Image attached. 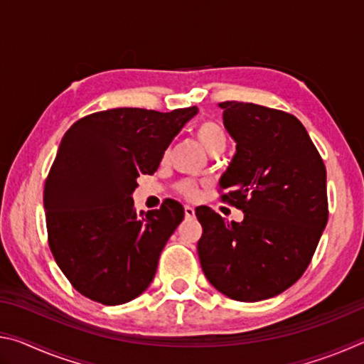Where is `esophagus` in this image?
Segmentation results:
<instances>
[{"mask_svg":"<svg viewBox=\"0 0 364 364\" xmlns=\"http://www.w3.org/2000/svg\"><path fill=\"white\" fill-rule=\"evenodd\" d=\"M184 215H186V218H194V217H196V210H194V207H191V205H184Z\"/></svg>","mask_w":364,"mask_h":364,"instance_id":"34e87169","label":"esophagus"}]
</instances>
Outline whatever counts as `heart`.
<instances>
[{"instance_id":"1","label":"heart","mask_w":364,"mask_h":364,"mask_svg":"<svg viewBox=\"0 0 364 364\" xmlns=\"http://www.w3.org/2000/svg\"><path fill=\"white\" fill-rule=\"evenodd\" d=\"M196 138L199 141V144L204 147L208 154L213 152H223L226 147V133L217 122H202L196 128ZM180 193L186 197H196L199 193V188L194 181H183L180 186Z\"/></svg>"}]
</instances>
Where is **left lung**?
Masks as SVG:
<instances>
[{"mask_svg":"<svg viewBox=\"0 0 364 364\" xmlns=\"http://www.w3.org/2000/svg\"><path fill=\"white\" fill-rule=\"evenodd\" d=\"M236 154L220 178L241 208L228 223L197 207L200 267L226 297L258 301L291 287L306 269L328 223L326 167L294 115L252 102H220Z\"/></svg>","mask_w":364,"mask_h":364,"instance_id":"obj_1","label":"left lung"}]
</instances>
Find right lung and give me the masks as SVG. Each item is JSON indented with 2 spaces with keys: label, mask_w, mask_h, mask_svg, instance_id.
I'll list each match as a JSON object with an SVG mask.
<instances>
[{
  "label": "right lung",
  "mask_w": 364,
  "mask_h": 364,
  "mask_svg": "<svg viewBox=\"0 0 364 364\" xmlns=\"http://www.w3.org/2000/svg\"><path fill=\"white\" fill-rule=\"evenodd\" d=\"M197 107L157 112L109 109L67 130L43 193L49 247L80 294L104 305L127 304L156 274L160 252L184 218L173 199L139 213L133 193L152 175Z\"/></svg>",
  "instance_id": "add662e5"
}]
</instances>
